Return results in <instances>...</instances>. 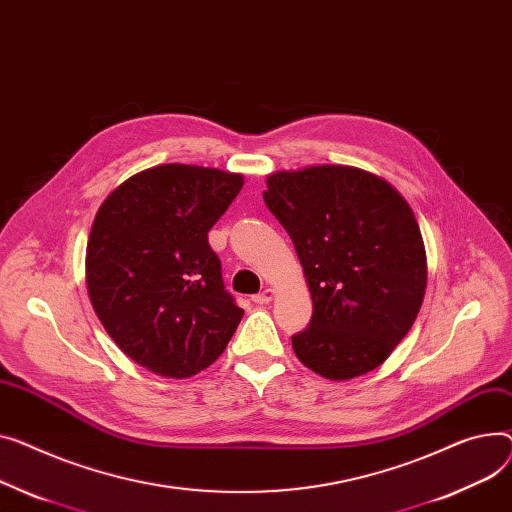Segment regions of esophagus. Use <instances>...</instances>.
<instances>
[{"instance_id":"obj_1","label":"esophagus","mask_w":512,"mask_h":512,"mask_svg":"<svg viewBox=\"0 0 512 512\" xmlns=\"http://www.w3.org/2000/svg\"><path fill=\"white\" fill-rule=\"evenodd\" d=\"M274 290H271V288H265V290H261L259 294H255L253 296V302H257V304H265V302H269L271 298H274Z\"/></svg>"}]
</instances>
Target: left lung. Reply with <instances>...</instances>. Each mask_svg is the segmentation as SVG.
<instances>
[{
    "label": "left lung",
    "mask_w": 512,
    "mask_h": 512,
    "mask_svg": "<svg viewBox=\"0 0 512 512\" xmlns=\"http://www.w3.org/2000/svg\"><path fill=\"white\" fill-rule=\"evenodd\" d=\"M265 206L290 234L313 298L296 358L331 381L381 366L412 329L426 292L416 216L385 179L319 164L267 177Z\"/></svg>",
    "instance_id": "obj_1"
}]
</instances>
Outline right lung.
I'll list each match as a JSON object with an SVG mask.
<instances>
[{"label": "right lung", "instance_id": "obj_1", "mask_svg": "<svg viewBox=\"0 0 512 512\" xmlns=\"http://www.w3.org/2000/svg\"><path fill=\"white\" fill-rule=\"evenodd\" d=\"M243 183L220 168L160 164L123 181L96 212L86 247L94 313L133 362L160 377L208 368L245 315L208 243Z\"/></svg>", "mask_w": 512, "mask_h": 512}]
</instances>
